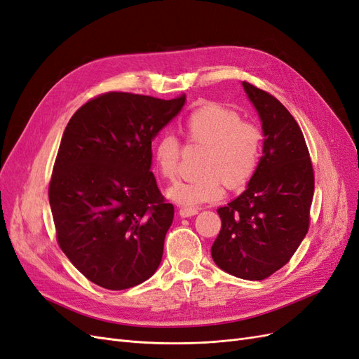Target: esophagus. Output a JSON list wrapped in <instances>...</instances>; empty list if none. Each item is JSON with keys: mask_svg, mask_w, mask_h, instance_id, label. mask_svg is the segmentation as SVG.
Instances as JSON below:
<instances>
[{"mask_svg": "<svg viewBox=\"0 0 359 359\" xmlns=\"http://www.w3.org/2000/svg\"><path fill=\"white\" fill-rule=\"evenodd\" d=\"M198 212H199L198 208H187V206H182V208H180L181 217H191V215H196Z\"/></svg>", "mask_w": 359, "mask_h": 359, "instance_id": "34e87169", "label": "esophagus"}]
</instances>
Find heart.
Segmentation results:
<instances>
[{
    "mask_svg": "<svg viewBox=\"0 0 359 359\" xmlns=\"http://www.w3.org/2000/svg\"><path fill=\"white\" fill-rule=\"evenodd\" d=\"M184 133L190 145H203L201 175L182 180L168 190V196L181 205H199L219 201L223 182L240 190L252 181L262 157V132L241 119V115L220 103H205L184 119ZM160 175L173 181L180 173L182 147L170 135L160 136L153 147Z\"/></svg>",
    "mask_w": 359,
    "mask_h": 359,
    "instance_id": "b5f03b06",
    "label": "heart"
}]
</instances>
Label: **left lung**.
Here are the masks:
<instances>
[{
  "label": "left lung",
  "instance_id": "8db88e82",
  "mask_svg": "<svg viewBox=\"0 0 359 359\" xmlns=\"http://www.w3.org/2000/svg\"><path fill=\"white\" fill-rule=\"evenodd\" d=\"M243 86L262 119L264 156L247 190L217 210L222 229L211 256L238 278L264 280L289 262L309 232L314 170L295 118L274 95Z\"/></svg>",
  "mask_w": 359,
  "mask_h": 359
}]
</instances>
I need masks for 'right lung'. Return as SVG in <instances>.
Instances as JSON below:
<instances>
[{
	"label": "right lung",
	"mask_w": 359,
	"mask_h": 359,
	"mask_svg": "<svg viewBox=\"0 0 359 359\" xmlns=\"http://www.w3.org/2000/svg\"><path fill=\"white\" fill-rule=\"evenodd\" d=\"M186 102L111 91L73 114L49 182L57 243L93 283L124 290L161 262L173 220L151 168V140Z\"/></svg>",
	"instance_id": "add662e5"
}]
</instances>
